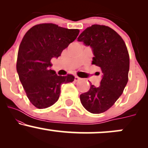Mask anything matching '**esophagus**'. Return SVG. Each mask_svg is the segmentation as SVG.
Here are the masks:
<instances>
[{
	"label": "esophagus",
	"instance_id": "obj_1",
	"mask_svg": "<svg viewBox=\"0 0 148 148\" xmlns=\"http://www.w3.org/2000/svg\"><path fill=\"white\" fill-rule=\"evenodd\" d=\"M81 79H80L79 77H78V76H75L74 77V81H76V82H77V81H79Z\"/></svg>",
	"mask_w": 148,
	"mask_h": 148
}]
</instances>
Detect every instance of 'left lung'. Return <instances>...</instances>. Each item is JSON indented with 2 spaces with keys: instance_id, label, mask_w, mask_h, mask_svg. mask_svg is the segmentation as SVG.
<instances>
[{
  "instance_id": "1",
  "label": "left lung",
  "mask_w": 148,
  "mask_h": 148,
  "mask_svg": "<svg viewBox=\"0 0 148 148\" xmlns=\"http://www.w3.org/2000/svg\"><path fill=\"white\" fill-rule=\"evenodd\" d=\"M78 41L91 47L94 55L92 64L99 67L103 74L99 86L90 84L89 90L80 95V100L88 111L101 113L114 104L128 82V51L123 38L103 25L88 27L81 33Z\"/></svg>"
}]
</instances>
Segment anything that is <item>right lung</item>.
<instances>
[{"label": "right lung", "mask_w": 148, "mask_h": 148, "mask_svg": "<svg viewBox=\"0 0 148 148\" xmlns=\"http://www.w3.org/2000/svg\"><path fill=\"white\" fill-rule=\"evenodd\" d=\"M78 29H67L53 23L34 25L25 34L18 48L16 71L30 101L42 109L54 104L60 86L72 82L74 76H58L51 69L53 58H58L74 42Z\"/></svg>", "instance_id": "obj_1"}]
</instances>
